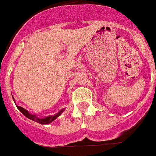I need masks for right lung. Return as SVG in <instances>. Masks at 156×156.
Listing matches in <instances>:
<instances>
[{
	"label": "right lung",
	"mask_w": 156,
	"mask_h": 156,
	"mask_svg": "<svg viewBox=\"0 0 156 156\" xmlns=\"http://www.w3.org/2000/svg\"><path fill=\"white\" fill-rule=\"evenodd\" d=\"M13 98V101L15 102V99L14 98L12 97ZM17 108H18V110L20 111L21 113H22L23 115H24L25 117H27V118H29V119L32 120V121H34V122H38V123L39 124H42V125H47V124H50L53 121H54V120L56 119L57 118H58V117L61 115V114H62V113L64 112V110H65V108L62 109V110H59V112L57 113L56 114H54V115H50V116H47V117H45V118H38V117H37L35 114H31L30 113H29L28 110H27L26 109L23 108V107H21V106H16Z\"/></svg>",
	"instance_id": "add662e5"
}]
</instances>
